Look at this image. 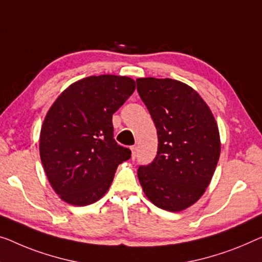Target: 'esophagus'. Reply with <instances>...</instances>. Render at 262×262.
I'll return each instance as SVG.
<instances>
[{
  "label": "esophagus",
  "mask_w": 262,
  "mask_h": 262,
  "mask_svg": "<svg viewBox=\"0 0 262 262\" xmlns=\"http://www.w3.org/2000/svg\"><path fill=\"white\" fill-rule=\"evenodd\" d=\"M130 149H132V159L135 160V158H136V146H132Z\"/></svg>",
  "instance_id": "obj_1"
}]
</instances>
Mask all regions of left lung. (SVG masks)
I'll return each instance as SVG.
<instances>
[{
    "label": "left lung",
    "instance_id": "obj_1",
    "mask_svg": "<svg viewBox=\"0 0 262 262\" xmlns=\"http://www.w3.org/2000/svg\"><path fill=\"white\" fill-rule=\"evenodd\" d=\"M136 89L158 132V153L140 166L139 181L159 208L180 212L208 187L220 156L215 119L189 85L171 79L136 80Z\"/></svg>",
    "mask_w": 262,
    "mask_h": 262
}]
</instances>
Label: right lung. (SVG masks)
I'll list each match as a JSON object with an SVG mask.
<instances>
[{
    "label": "right lung",
    "instance_id": "obj_1",
    "mask_svg": "<svg viewBox=\"0 0 262 262\" xmlns=\"http://www.w3.org/2000/svg\"><path fill=\"white\" fill-rule=\"evenodd\" d=\"M135 91L130 77L89 76L57 97L43 121L40 156L54 190L74 206L91 205L111 187L132 151L115 141L113 114Z\"/></svg>",
    "mask_w": 262,
    "mask_h": 262
}]
</instances>
